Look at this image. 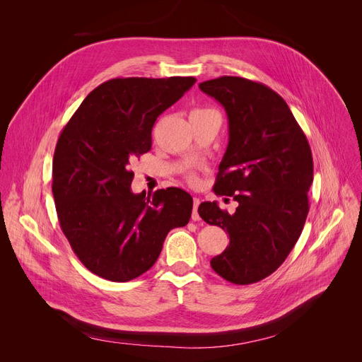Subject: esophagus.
Returning <instances> with one entry per match:
<instances>
[{"label": "esophagus", "mask_w": 362, "mask_h": 362, "mask_svg": "<svg viewBox=\"0 0 362 362\" xmlns=\"http://www.w3.org/2000/svg\"><path fill=\"white\" fill-rule=\"evenodd\" d=\"M199 198H194V211H192V220L194 221H198L201 217L198 214V206H199Z\"/></svg>", "instance_id": "esophagus-1"}]
</instances>
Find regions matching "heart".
<instances>
[{
    "label": "heart",
    "instance_id": "obj_1",
    "mask_svg": "<svg viewBox=\"0 0 362 362\" xmlns=\"http://www.w3.org/2000/svg\"><path fill=\"white\" fill-rule=\"evenodd\" d=\"M189 179H191V180H192V182H194V180H195V177H194V176H191V177H189Z\"/></svg>",
    "mask_w": 362,
    "mask_h": 362
}]
</instances>
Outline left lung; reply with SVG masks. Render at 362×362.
<instances>
[{"label": "left lung", "mask_w": 362, "mask_h": 362, "mask_svg": "<svg viewBox=\"0 0 362 362\" xmlns=\"http://www.w3.org/2000/svg\"><path fill=\"white\" fill-rule=\"evenodd\" d=\"M199 89L229 119L214 192L238 202L235 214L217 202L198 208L204 221L220 226L230 239L211 267L230 283H257L280 267L302 233L314 173L311 148L286 101L269 86L221 76Z\"/></svg>", "instance_id": "1"}]
</instances>
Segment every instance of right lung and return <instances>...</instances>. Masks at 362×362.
I'll use <instances>...</instances> for the list:
<instances>
[{
  "label": "right lung",
  "instance_id": "right-lung-1",
  "mask_svg": "<svg viewBox=\"0 0 362 362\" xmlns=\"http://www.w3.org/2000/svg\"><path fill=\"white\" fill-rule=\"evenodd\" d=\"M195 78H117L101 83L64 126L52 160V195L62 230L85 267L129 281L156 264L167 233L187 224L183 189L133 194L132 163L151 149L157 117Z\"/></svg>",
  "mask_w": 362,
  "mask_h": 362
}]
</instances>
